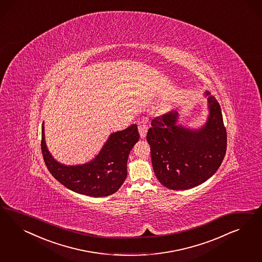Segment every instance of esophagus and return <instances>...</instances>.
<instances>
[{"label": "esophagus", "instance_id": "obj_1", "mask_svg": "<svg viewBox=\"0 0 262 262\" xmlns=\"http://www.w3.org/2000/svg\"><path fill=\"white\" fill-rule=\"evenodd\" d=\"M148 128H149V127L146 124H140L138 126V130H139V135H140L141 138H144L146 136L147 132H148Z\"/></svg>", "mask_w": 262, "mask_h": 262}]
</instances>
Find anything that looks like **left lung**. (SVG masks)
Listing matches in <instances>:
<instances>
[{"label": "left lung", "mask_w": 262, "mask_h": 262, "mask_svg": "<svg viewBox=\"0 0 262 262\" xmlns=\"http://www.w3.org/2000/svg\"><path fill=\"white\" fill-rule=\"evenodd\" d=\"M207 100L209 116L206 125L197 130L177 125V112L151 120L147 141L152 168L159 183L169 189L186 190L205 183L225 158L227 132L221 107L213 96Z\"/></svg>", "instance_id": "left-lung-1"}]
</instances>
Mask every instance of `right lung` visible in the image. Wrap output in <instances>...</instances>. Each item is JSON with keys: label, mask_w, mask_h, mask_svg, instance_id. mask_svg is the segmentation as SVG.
Masks as SVG:
<instances>
[{"label": "right lung", "mask_w": 262, "mask_h": 262, "mask_svg": "<svg viewBox=\"0 0 262 262\" xmlns=\"http://www.w3.org/2000/svg\"><path fill=\"white\" fill-rule=\"evenodd\" d=\"M139 140L136 125L114 133L103 149L90 162L66 166L58 163L49 152L42 124L41 150L50 173L68 189L91 197H105L115 193L127 178L128 154Z\"/></svg>", "instance_id": "obj_1"}]
</instances>
